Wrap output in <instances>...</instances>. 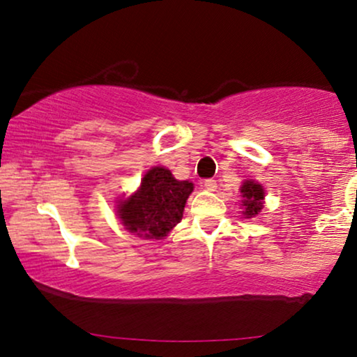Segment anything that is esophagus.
<instances>
[{"label": "esophagus", "mask_w": 357, "mask_h": 357, "mask_svg": "<svg viewBox=\"0 0 357 357\" xmlns=\"http://www.w3.org/2000/svg\"><path fill=\"white\" fill-rule=\"evenodd\" d=\"M203 185H204V188L209 190V192H214V190H216V187H218L216 180H214V178H206L203 182Z\"/></svg>", "instance_id": "obj_1"}]
</instances>
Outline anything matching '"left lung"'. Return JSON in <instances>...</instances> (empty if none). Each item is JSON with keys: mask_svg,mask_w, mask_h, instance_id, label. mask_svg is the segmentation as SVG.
<instances>
[{"mask_svg": "<svg viewBox=\"0 0 357 357\" xmlns=\"http://www.w3.org/2000/svg\"><path fill=\"white\" fill-rule=\"evenodd\" d=\"M242 193V214L247 219L255 218L263 209V199H265V190L255 180H245L241 187Z\"/></svg>", "mask_w": 357, "mask_h": 357, "instance_id": "left-lung-1", "label": "left lung"}]
</instances>
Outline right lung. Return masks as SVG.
<instances>
[{"mask_svg":"<svg viewBox=\"0 0 357 357\" xmlns=\"http://www.w3.org/2000/svg\"><path fill=\"white\" fill-rule=\"evenodd\" d=\"M193 183L177 180L165 167H153L138 192L119 203V218L128 232L143 238H162L182 221Z\"/></svg>","mask_w":357,"mask_h":357,"instance_id":"obj_1","label":"right lung"}]
</instances>
